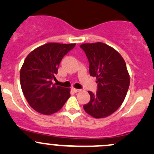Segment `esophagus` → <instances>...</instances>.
<instances>
[{
    "label": "esophagus",
    "mask_w": 154,
    "mask_h": 154,
    "mask_svg": "<svg viewBox=\"0 0 154 154\" xmlns=\"http://www.w3.org/2000/svg\"><path fill=\"white\" fill-rule=\"evenodd\" d=\"M71 90H72L74 92H78V91H80V89H77V88H71Z\"/></svg>",
    "instance_id": "esophagus-1"
}]
</instances>
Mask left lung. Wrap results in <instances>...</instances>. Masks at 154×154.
Segmentation results:
<instances>
[{"label": "left lung", "instance_id": "obj_1", "mask_svg": "<svg viewBox=\"0 0 154 154\" xmlns=\"http://www.w3.org/2000/svg\"><path fill=\"white\" fill-rule=\"evenodd\" d=\"M89 62L90 75L96 77L97 92L88 91L91 100L83 106L86 112L94 119H103L116 111L125 100L130 75L123 57L103 42L80 45Z\"/></svg>", "mask_w": 154, "mask_h": 154}]
</instances>
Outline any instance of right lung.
I'll return each mask as SVG.
<instances>
[{
  "label": "right lung",
  "mask_w": 154,
  "mask_h": 154,
  "mask_svg": "<svg viewBox=\"0 0 154 154\" xmlns=\"http://www.w3.org/2000/svg\"><path fill=\"white\" fill-rule=\"evenodd\" d=\"M76 44L49 42L31 51L21 71L20 83L29 105L42 115L54 114L71 96L69 88L53 84L62 59Z\"/></svg>",
  "instance_id": "add662e5"
}]
</instances>
